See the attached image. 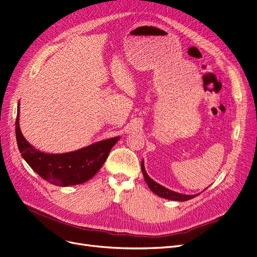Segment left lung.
<instances>
[{
  "label": "left lung",
  "instance_id": "8db88e82",
  "mask_svg": "<svg viewBox=\"0 0 257 257\" xmlns=\"http://www.w3.org/2000/svg\"><path fill=\"white\" fill-rule=\"evenodd\" d=\"M141 167H142V172H143V176L145 181L147 183V185L149 186L150 191L155 193L156 195H158L159 197H162L165 199H168V200H174V201H187L189 199H193L194 197H196L197 195H183V194H180V193H176L174 191H170V189L164 187L163 185H161L159 183H157L156 181H154L153 179H151L145 170V166H144V161H142L141 163Z\"/></svg>",
  "mask_w": 257,
  "mask_h": 257
}]
</instances>
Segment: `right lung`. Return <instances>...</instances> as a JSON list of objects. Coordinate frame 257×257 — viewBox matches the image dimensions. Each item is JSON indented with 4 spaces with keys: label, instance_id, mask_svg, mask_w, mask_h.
Here are the masks:
<instances>
[{
    "label": "right lung",
    "instance_id": "right-lung-1",
    "mask_svg": "<svg viewBox=\"0 0 257 257\" xmlns=\"http://www.w3.org/2000/svg\"><path fill=\"white\" fill-rule=\"evenodd\" d=\"M18 103L16 119V138L22 158L33 170L47 182L58 186H71L87 182L93 178L107 160L111 148L119 137L103 140L84 148L65 154H46L36 149L23 137L19 117Z\"/></svg>",
    "mask_w": 257,
    "mask_h": 257
}]
</instances>
